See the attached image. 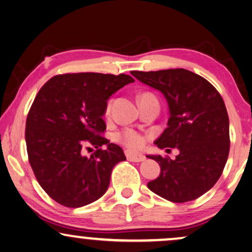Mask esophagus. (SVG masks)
Segmentation results:
<instances>
[{"label": "esophagus", "instance_id": "1", "mask_svg": "<svg viewBox=\"0 0 252 252\" xmlns=\"http://www.w3.org/2000/svg\"><path fill=\"white\" fill-rule=\"evenodd\" d=\"M125 153H126L127 159H128L129 161L141 162V161H144V160H145V157H144L143 155H142V153L132 152V151H128V150H127Z\"/></svg>", "mask_w": 252, "mask_h": 252}]
</instances>
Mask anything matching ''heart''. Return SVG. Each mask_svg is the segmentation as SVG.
<instances>
[{
    "label": "heart",
    "instance_id": "obj_1",
    "mask_svg": "<svg viewBox=\"0 0 252 252\" xmlns=\"http://www.w3.org/2000/svg\"><path fill=\"white\" fill-rule=\"evenodd\" d=\"M111 109H112V101H109L107 104V108H105V115L110 116ZM117 138L120 143L126 145V147L129 149H138L141 148L144 143V137L142 136V134L133 129L123 130L122 133L118 134Z\"/></svg>",
    "mask_w": 252,
    "mask_h": 252
}]
</instances>
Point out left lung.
<instances>
[{
    "label": "left lung",
    "mask_w": 252,
    "mask_h": 252,
    "mask_svg": "<svg viewBox=\"0 0 252 252\" xmlns=\"http://www.w3.org/2000/svg\"><path fill=\"white\" fill-rule=\"evenodd\" d=\"M132 75L163 94L169 118L155 144L166 152L178 151L175 159L147 156L160 166V175L148 188L171 202L198 199L216 184L227 161L229 122L220 94L207 79L183 68Z\"/></svg>",
    "instance_id": "obj_1"
}]
</instances>
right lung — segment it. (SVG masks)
Returning a JSON list of instances; mask_svg holds the SVG:
<instances>
[{"instance_id":"1","label":"right lung","mask_w":252,"mask_h":252,"mask_svg":"<svg viewBox=\"0 0 252 252\" xmlns=\"http://www.w3.org/2000/svg\"><path fill=\"white\" fill-rule=\"evenodd\" d=\"M133 82L125 74L78 72L54 76L39 90L27 116L25 137L32 171L54 201L78 208L107 192L112 168L126 160L119 145L100 136L107 127V101ZM87 144L98 149L91 157L82 155Z\"/></svg>"}]
</instances>
